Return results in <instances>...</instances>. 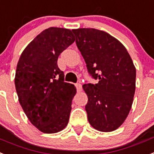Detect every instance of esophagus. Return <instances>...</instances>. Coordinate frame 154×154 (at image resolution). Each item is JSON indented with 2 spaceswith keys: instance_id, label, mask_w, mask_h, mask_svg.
<instances>
[{
  "instance_id": "obj_1",
  "label": "esophagus",
  "mask_w": 154,
  "mask_h": 154,
  "mask_svg": "<svg viewBox=\"0 0 154 154\" xmlns=\"http://www.w3.org/2000/svg\"><path fill=\"white\" fill-rule=\"evenodd\" d=\"M75 85H76V88H77V91H78V92L81 91V90H82V85H81L80 83L76 84Z\"/></svg>"
}]
</instances>
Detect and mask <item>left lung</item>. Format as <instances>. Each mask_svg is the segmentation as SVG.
Here are the masks:
<instances>
[{
    "label": "left lung",
    "mask_w": 154,
    "mask_h": 154,
    "mask_svg": "<svg viewBox=\"0 0 154 154\" xmlns=\"http://www.w3.org/2000/svg\"><path fill=\"white\" fill-rule=\"evenodd\" d=\"M88 73L99 82L85 84V109L90 125L108 132L127 118L135 91L136 69L122 44L106 32L92 28L72 29Z\"/></svg>",
    "instance_id": "8db88e82"
}]
</instances>
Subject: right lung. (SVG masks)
<instances>
[{
  "label": "right lung",
  "instance_id": "1",
  "mask_svg": "<svg viewBox=\"0 0 154 154\" xmlns=\"http://www.w3.org/2000/svg\"><path fill=\"white\" fill-rule=\"evenodd\" d=\"M70 29L50 27L31 41L21 54L15 72L19 101L31 124L51 134L66 127L77 90L64 82L59 55L74 42Z\"/></svg>",
  "mask_w": 154,
  "mask_h": 154
}]
</instances>
